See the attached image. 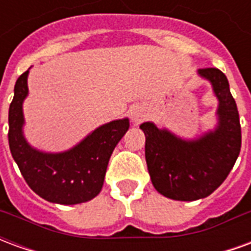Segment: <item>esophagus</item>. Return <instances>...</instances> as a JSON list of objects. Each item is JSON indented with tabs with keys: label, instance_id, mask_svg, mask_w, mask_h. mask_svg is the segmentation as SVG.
Segmentation results:
<instances>
[{
	"label": "esophagus",
	"instance_id": "1",
	"mask_svg": "<svg viewBox=\"0 0 251 251\" xmlns=\"http://www.w3.org/2000/svg\"><path fill=\"white\" fill-rule=\"evenodd\" d=\"M145 117H147V110L144 106H134L130 110V118L133 124H136V125L145 120Z\"/></svg>",
	"mask_w": 251,
	"mask_h": 251
}]
</instances>
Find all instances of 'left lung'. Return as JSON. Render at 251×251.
Wrapping results in <instances>:
<instances>
[{
	"instance_id": "8db88e82",
	"label": "left lung",
	"mask_w": 251,
	"mask_h": 251,
	"mask_svg": "<svg viewBox=\"0 0 251 251\" xmlns=\"http://www.w3.org/2000/svg\"><path fill=\"white\" fill-rule=\"evenodd\" d=\"M218 99L216 125L185 140L153 122H144L145 160L153 187L165 198L181 201L207 198L226 180L241 152L237 103L226 75L218 68L198 70Z\"/></svg>"
}]
</instances>
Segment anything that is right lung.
<instances>
[{
	"instance_id": "obj_1",
	"label": "right lung",
	"mask_w": 251,
	"mask_h": 251,
	"mask_svg": "<svg viewBox=\"0 0 251 251\" xmlns=\"http://www.w3.org/2000/svg\"><path fill=\"white\" fill-rule=\"evenodd\" d=\"M28 75L29 70L17 79L9 107V148L20 172L30 189L47 201L71 205L94 199L102 189L111 153L129 129V118L99 126L64 152L39 151L24 136Z\"/></svg>"
}]
</instances>
